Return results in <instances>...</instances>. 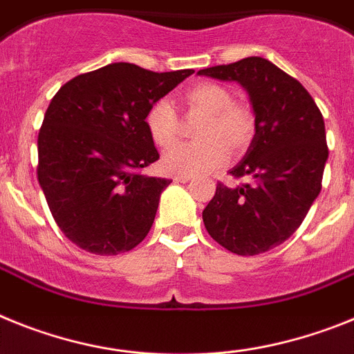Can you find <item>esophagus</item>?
<instances>
[{
  "label": "esophagus",
  "mask_w": 354,
  "mask_h": 354,
  "mask_svg": "<svg viewBox=\"0 0 354 354\" xmlns=\"http://www.w3.org/2000/svg\"><path fill=\"white\" fill-rule=\"evenodd\" d=\"M190 180H192V174H176L174 176V181H178V183H187Z\"/></svg>",
  "instance_id": "obj_1"
}]
</instances>
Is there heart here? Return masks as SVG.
Returning <instances> with one entry per match:
<instances>
[{"label":"heart","instance_id":"heart-1","mask_svg":"<svg viewBox=\"0 0 354 354\" xmlns=\"http://www.w3.org/2000/svg\"><path fill=\"white\" fill-rule=\"evenodd\" d=\"M181 103L189 113H199L198 142L176 144L167 149L162 165L169 173L196 174L217 169L228 160L230 151L241 155L251 146L257 133V121L250 106L233 101L226 85L201 82L187 88ZM146 128L158 147H169L178 139L180 119L167 100H158L146 113Z\"/></svg>","mask_w":354,"mask_h":354}]
</instances>
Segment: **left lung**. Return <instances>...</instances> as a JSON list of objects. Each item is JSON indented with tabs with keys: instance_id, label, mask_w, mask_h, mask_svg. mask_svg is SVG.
<instances>
[{
	"instance_id": "obj_1",
	"label": "left lung",
	"mask_w": 354,
	"mask_h": 354,
	"mask_svg": "<svg viewBox=\"0 0 354 354\" xmlns=\"http://www.w3.org/2000/svg\"><path fill=\"white\" fill-rule=\"evenodd\" d=\"M198 75L236 82L253 104L257 133L230 171L248 183H217L203 223L217 244L242 257L283 244L301 226L322 189L328 160L324 119L296 78L262 57L242 58Z\"/></svg>"
}]
</instances>
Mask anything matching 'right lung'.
I'll list each match as a JSON object with an SVG mask.
<instances>
[{
    "instance_id": "obj_1",
    "label": "right lung",
    "mask_w": 354,
    "mask_h": 354,
    "mask_svg": "<svg viewBox=\"0 0 354 354\" xmlns=\"http://www.w3.org/2000/svg\"><path fill=\"white\" fill-rule=\"evenodd\" d=\"M192 73L115 62L78 75L55 94L37 140V178L73 244L109 257L146 239L171 183L140 174L160 158L146 113Z\"/></svg>"
}]
</instances>
